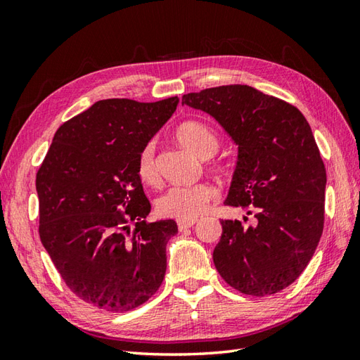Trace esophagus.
I'll return each mask as SVG.
<instances>
[{"instance_id":"esophagus-1","label":"esophagus","mask_w":360,"mask_h":360,"mask_svg":"<svg viewBox=\"0 0 360 360\" xmlns=\"http://www.w3.org/2000/svg\"><path fill=\"white\" fill-rule=\"evenodd\" d=\"M195 223H196L195 218L193 219H178V227H179V231H186V229L192 227Z\"/></svg>"}]
</instances>
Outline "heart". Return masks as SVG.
Here are the masks:
<instances>
[{
    "instance_id": "1",
    "label": "heart",
    "mask_w": 360,
    "mask_h": 360,
    "mask_svg": "<svg viewBox=\"0 0 360 360\" xmlns=\"http://www.w3.org/2000/svg\"><path fill=\"white\" fill-rule=\"evenodd\" d=\"M176 137L186 148L201 158L215 155L219 139L210 125L200 120H187L176 129ZM137 174L147 186L159 184V168L156 162L155 143H145L137 155ZM218 198V190L209 182L196 184H176L159 198L156 209L162 217L176 219H193L209 209L212 201Z\"/></svg>"
}]
</instances>
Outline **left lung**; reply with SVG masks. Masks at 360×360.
Returning <instances> with one entry per match:
<instances>
[{"instance_id":"obj_1","label":"left lung","mask_w":360,"mask_h":360,"mask_svg":"<svg viewBox=\"0 0 360 360\" xmlns=\"http://www.w3.org/2000/svg\"><path fill=\"white\" fill-rule=\"evenodd\" d=\"M182 105L210 114L238 145L224 204L254 213L249 226L221 221L217 271L243 294L280 292L300 277L323 232L326 170L308 120L248 85L184 94Z\"/></svg>"}]
</instances>
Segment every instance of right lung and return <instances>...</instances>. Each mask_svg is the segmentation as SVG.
Here are the masks:
<instances>
[{
  "label": "right lung",
  "instance_id": "right-lung-1",
  "mask_svg": "<svg viewBox=\"0 0 360 360\" xmlns=\"http://www.w3.org/2000/svg\"><path fill=\"white\" fill-rule=\"evenodd\" d=\"M178 97L98 101L57 129L40 170V240L66 286L111 312L141 307L162 285L173 219L147 223L137 155Z\"/></svg>",
  "mask_w": 360,
  "mask_h": 360
}]
</instances>
